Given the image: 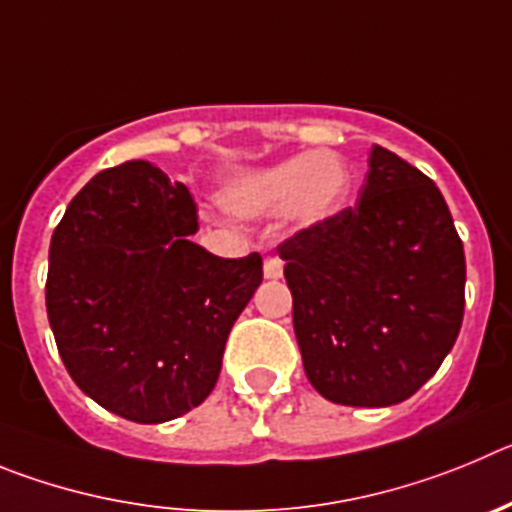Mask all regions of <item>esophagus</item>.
Listing matches in <instances>:
<instances>
[{"label": "esophagus", "instance_id": "esophagus-1", "mask_svg": "<svg viewBox=\"0 0 512 512\" xmlns=\"http://www.w3.org/2000/svg\"><path fill=\"white\" fill-rule=\"evenodd\" d=\"M262 273L267 280H278L283 275V260L280 257H267L265 265H262Z\"/></svg>", "mask_w": 512, "mask_h": 512}]
</instances>
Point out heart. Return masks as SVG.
<instances>
[{
	"label": "heart",
	"mask_w": 512,
	"mask_h": 512,
	"mask_svg": "<svg viewBox=\"0 0 512 512\" xmlns=\"http://www.w3.org/2000/svg\"><path fill=\"white\" fill-rule=\"evenodd\" d=\"M349 183L352 176L342 155L316 150L234 173L219 188V201L239 216H270L285 209L296 227H313L342 209Z\"/></svg>",
	"instance_id": "obj_1"
}]
</instances>
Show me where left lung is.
<instances>
[{"label":"left lung","mask_w":512,"mask_h":512,"mask_svg":"<svg viewBox=\"0 0 512 512\" xmlns=\"http://www.w3.org/2000/svg\"><path fill=\"white\" fill-rule=\"evenodd\" d=\"M303 370L326 400L385 408L434 377L464 316V247L431 178L380 145L357 204L278 247Z\"/></svg>","instance_id":"1"}]
</instances>
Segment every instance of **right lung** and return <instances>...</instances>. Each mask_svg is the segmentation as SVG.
I'll list each match as a JSON object with an SVG mask.
<instances>
[{
    "label": "right lung",
    "instance_id": "right-lung-1",
    "mask_svg": "<svg viewBox=\"0 0 512 512\" xmlns=\"http://www.w3.org/2000/svg\"><path fill=\"white\" fill-rule=\"evenodd\" d=\"M183 183L127 160L73 196L48 252L45 306L63 365L109 413L163 423L204 403L257 285V252L227 260L191 242Z\"/></svg>",
    "mask_w": 512,
    "mask_h": 512
}]
</instances>
